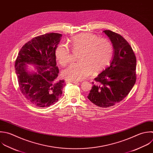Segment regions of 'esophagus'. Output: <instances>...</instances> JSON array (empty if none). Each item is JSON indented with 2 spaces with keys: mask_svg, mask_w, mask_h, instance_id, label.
Segmentation results:
<instances>
[{
  "mask_svg": "<svg viewBox=\"0 0 153 153\" xmlns=\"http://www.w3.org/2000/svg\"><path fill=\"white\" fill-rule=\"evenodd\" d=\"M65 82H66V83H74V84H78V81H70V80L66 79V80H65Z\"/></svg>",
  "mask_w": 153,
  "mask_h": 153,
  "instance_id": "34e87169",
  "label": "esophagus"
}]
</instances>
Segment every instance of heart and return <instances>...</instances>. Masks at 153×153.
Wrapping results in <instances>:
<instances>
[{"instance_id":"b5f03b06","label":"heart","mask_w":153,"mask_h":153,"mask_svg":"<svg viewBox=\"0 0 153 153\" xmlns=\"http://www.w3.org/2000/svg\"><path fill=\"white\" fill-rule=\"evenodd\" d=\"M73 51H78V62L74 63L63 71V76L68 80L80 81L93 72L103 70L111 62L114 52L112 43L107 39L98 38L93 33H81L69 41ZM59 62L65 66L71 62L72 54L67 45L59 44L55 51Z\"/></svg>"}]
</instances>
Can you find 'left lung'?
Wrapping results in <instances>:
<instances>
[{"label": "left lung", "instance_id": "left-lung-1", "mask_svg": "<svg viewBox=\"0 0 153 153\" xmlns=\"http://www.w3.org/2000/svg\"><path fill=\"white\" fill-rule=\"evenodd\" d=\"M111 41L114 53L110 65L94 78L95 83L88 99L101 108H108L120 102L134 86L136 59L127 41L120 35L104 30Z\"/></svg>", "mask_w": 153, "mask_h": 153}]
</instances>
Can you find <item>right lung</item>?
Masks as SVG:
<instances>
[{
  "label": "right lung",
  "instance_id": "obj_1",
  "mask_svg": "<svg viewBox=\"0 0 153 153\" xmlns=\"http://www.w3.org/2000/svg\"><path fill=\"white\" fill-rule=\"evenodd\" d=\"M62 34L50 33L33 38L20 50L15 63L22 93L31 104L41 108L56 103L62 96L64 80H59L56 48ZM27 64H33L36 72H29Z\"/></svg>",
  "mask_w": 153,
  "mask_h": 153
}]
</instances>
